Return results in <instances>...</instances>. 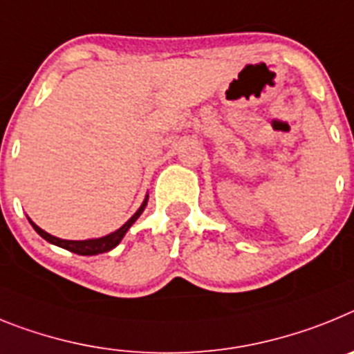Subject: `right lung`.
I'll list each match as a JSON object with an SVG mask.
<instances>
[{
	"label": "right lung",
	"mask_w": 354,
	"mask_h": 354,
	"mask_svg": "<svg viewBox=\"0 0 354 354\" xmlns=\"http://www.w3.org/2000/svg\"><path fill=\"white\" fill-rule=\"evenodd\" d=\"M147 205V196L146 199H144V203L140 205V208L137 212H135L133 215H131L130 219L126 221L124 224H122L121 228L115 230L113 233H110V235H104V236H100V239H88V241H64V239H58V236H53L49 235L48 232H44L42 228H39L33 221H30V224L33 226V230H35L39 235L42 236V239H46L48 242H51V244L58 245V248H64V250L71 251V253H76V254H84V257H91V254H100V253H106V251L113 250L115 245L119 244V242L122 241V236L126 235V232L130 230L131 224L135 223V221L139 219L140 214L144 212V208H146Z\"/></svg>",
	"instance_id": "add662e5"
}]
</instances>
